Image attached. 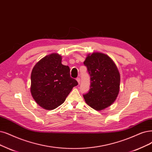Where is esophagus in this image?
<instances>
[{
	"mask_svg": "<svg viewBox=\"0 0 152 152\" xmlns=\"http://www.w3.org/2000/svg\"><path fill=\"white\" fill-rule=\"evenodd\" d=\"M76 80H77V83H78V84H80V82H81V79H80V77H77L76 78Z\"/></svg>",
	"mask_w": 152,
	"mask_h": 152,
	"instance_id": "obj_1",
	"label": "esophagus"
}]
</instances>
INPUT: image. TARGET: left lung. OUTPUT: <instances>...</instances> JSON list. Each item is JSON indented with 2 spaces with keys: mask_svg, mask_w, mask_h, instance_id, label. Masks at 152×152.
I'll use <instances>...</instances> for the list:
<instances>
[{
  "mask_svg": "<svg viewBox=\"0 0 152 152\" xmlns=\"http://www.w3.org/2000/svg\"><path fill=\"white\" fill-rule=\"evenodd\" d=\"M84 64L90 76L89 92L83 94L86 103L100 111L114 103L120 91V75L108 56L100 53L88 54Z\"/></svg>",
  "mask_w": 152,
  "mask_h": 152,
  "instance_id": "1",
  "label": "left lung"
}]
</instances>
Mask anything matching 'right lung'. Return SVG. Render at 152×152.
<instances>
[{
	"instance_id": "right-lung-1",
	"label": "right lung",
	"mask_w": 152,
	"mask_h": 152,
	"mask_svg": "<svg viewBox=\"0 0 152 152\" xmlns=\"http://www.w3.org/2000/svg\"><path fill=\"white\" fill-rule=\"evenodd\" d=\"M61 56L53 53L36 64L31 72V92L42 108L51 110L63 104L73 87L78 85L70 76L69 66L61 63Z\"/></svg>"
}]
</instances>
